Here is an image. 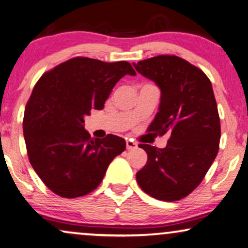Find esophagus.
<instances>
[{"label":"esophagus","mask_w":248,"mask_h":248,"mask_svg":"<svg viewBox=\"0 0 248 248\" xmlns=\"http://www.w3.org/2000/svg\"><path fill=\"white\" fill-rule=\"evenodd\" d=\"M126 145H127V150H135V148H137V143H135V141L131 140H128L126 141Z\"/></svg>","instance_id":"esophagus-1"}]
</instances>
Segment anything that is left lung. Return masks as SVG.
<instances>
[{
  "instance_id": "obj_1",
  "label": "left lung",
  "mask_w": 248,
  "mask_h": 248,
  "mask_svg": "<svg viewBox=\"0 0 248 248\" xmlns=\"http://www.w3.org/2000/svg\"><path fill=\"white\" fill-rule=\"evenodd\" d=\"M133 64L161 91L148 131L169 135L164 148L140 144L147 162L136 173L137 183L156 200H181L201 184L219 151L220 118L212 84L201 69L176 55Z\"/></svg>"
}]
</instances>
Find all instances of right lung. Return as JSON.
Wrapping results in <instances>:
<instances>
[{"label":"right lung","instance_id":"add662e5","mask_svg":"<svg viewBox=\"0 0 248 248\" xmlns=\"http://www.w3.org/2000/svg\"><path fill=\"white\" fill-rule=\"evenodd\" d=\"M136 76L127 61L74 58L46 72L35 85L24 115V137L31 167L61 197L93 191L111 161L126 148L124 138H92L86 115L102 110L124 76Z\"/></svg>","mask_w":248,"mask_h":248}]
</instances>
